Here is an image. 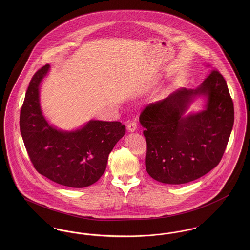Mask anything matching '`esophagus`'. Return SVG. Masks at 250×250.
<instances>
[{"label":"esophagus","mask_w":250,"mask_h":250,"mask_svg":"<svg viewBox=\"0 0 250 250\" xmlns=\"http://www.w3.org/2000/svg\"><path fill=\"white\" fill-rule=\"evenodd\" d=\"M136 129H137V123L136 122L132 121L127 125V130L130 131V132H134Z\"/></svg>","instance_id":"esophagus-1"}]
</instances>
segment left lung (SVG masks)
I'll return each instance as SVG.
<instances>
[{
    "label": "left lung",
    "instance_id": "obj_1",
    "mask_svg": "<svg viewBox=\"0 0 250 250\" xmlns=\"http://www.w3.org/2000/svg\"><path fill=\"white\" fill-rule=\"evenodd\" d=\"M197 95L208 98L206 108L185 117ZM140 122L147 143V172L160 183L181 185L218 165L232 130L234 107L225 79L213 69L197 89H180L146 106Z\"/></svg>",
    "mask_w": 250,
    "mask_h": 250
}]
</instances>
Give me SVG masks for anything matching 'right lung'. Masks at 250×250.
<instances>
[{
    "label": "right lung",
    "instance_id": "obj_1",
    "mask_svg": "<svg viewBox=\"0 0 250 250\" xmlns=\"http://www.w3.org/2000/svg\"><path fill=\"white\" fill-rule=\"evenodd\" d=\"M48 69L46 64L36 72L25 95L20 116L24 145L40 174L62 186L86 188L105 172L108 155L124 137L125 125L92 120L67 132L48 125L39 102V86Z\"/></svg>",
    "mask_w": 250,
    "mask_h": 250
}]
</instances>
